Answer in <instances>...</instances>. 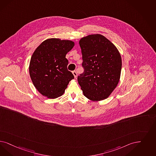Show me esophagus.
<instances>
[{"instance_id":"34e87169","label":"esophagus","mask_w":156,"mask_h":156,"mask_svg":"<svg viewBox=\"0 0 156 156\" xmlns=\"http://www.w3.org/2000/svg\"><path fill=\"white\" fill-rule=\"evenodd\" d=\"M73 74L74 76V78H76V76H77V73H76V72L75 71H73Z\"/></svg>"}]
</instances>
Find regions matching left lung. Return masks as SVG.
I'll return each mask as SVG.
<instances>
[{"instance_id":"8db88e82","label":"left lung","mask_w":156,"mask_h":156,"mask_svg":"<svg viewBox=\"0 0 156 156\" xmlns=\"http://www.w3.org/2000/svg\"><path fill=\"white\" fill-rule=\"evenodd\" d=\"M80 45L84 71L78 76L83 95L93 101L110 96L118 85L122 70V58L113 43L101 34L82 38Z\"/></svg>"}]
</instances>
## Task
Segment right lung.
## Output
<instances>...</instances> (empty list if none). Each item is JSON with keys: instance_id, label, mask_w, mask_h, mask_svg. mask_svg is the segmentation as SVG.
Instances as JSON below:
<instances>
[{"instance_id": "1", "label": "right lung", "mask_w": 156, "mask_h": 156, "mask_svg": "<svg viewBox=\"0 0 156 156\" xmlns=\"http://www.w3.org/2000/svg\"><path fill=\"white\" fill-rule=\"evenodd\" d=\"M74 46L71 40L52 38L45 41L33 52L29 64V74L36 89L43 96L56 98L65 93L74 78L67 70L66 55Z\"/></svg>"}]
</instances>
